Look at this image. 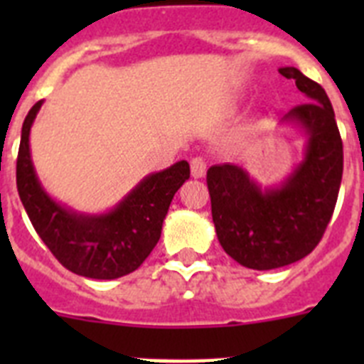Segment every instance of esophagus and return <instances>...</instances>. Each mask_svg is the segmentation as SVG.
<instances>
[{"label":"esophagus","instance_id":"1","mask_svg":"<svg viewBox=\"0 0 364 364\" xmlns=\"http://www.w3.org/2000/svg\"><path fill=\"white\" fill-rule=\"evenodd\" d=\"M205 169H208V166H205L204 159L197 156V159L191 160V176L193 178H202V176L205 175Z\"/></svg>","mask_w":364,"mask_h":364}]
</instances>
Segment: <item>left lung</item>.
I'll return each instance as SVG.
<instances>
[{
	"label": "left lung",
	"instance_id": "obj_1",
	"mask_svg": "<svg viewBox=\"0 0 364 364\" xmlns=\"http://www.w3.org/2000/svg\"><path fill=\"white\" fill-rule=\"evenodd\" d=\"M279 73L294 80L308 100L281 120L306 138L301 162L281 184L266 188L237 164L208 169L218 242L239 264L260 272L311 253L332 218L343 178V142L324 89L295 67Z\"/></svg>",
	"mask_w": 364,
	"mask_h": 364
}]
</instances>
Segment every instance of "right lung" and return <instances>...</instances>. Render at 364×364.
<instances>
[{
	"instance_id": "obj_1",
	"label": "right lung",
	"mask_w": 364,
	"mask_h": 364,
	"mask_svg": "<svg viewBox=\"0 0 364 364\" xmlns=\"http://www.w3.org/2000/svg\"><path fill=\"white\" fill-rule=\"evenodd\" d=\"M43 100L28 111L21 127L16 182L32 226L67 269L89 279L124 277L149 257L162 233L169 204L189 178L186 160L149 173L114 208L83 213L45 191L31 154V127Z\"/></svg>"
}]
</instances>
